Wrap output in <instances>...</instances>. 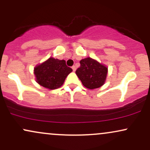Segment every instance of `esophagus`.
<instances>
[{
    "label": "esophagus",
    "mask_w": 150,
    "mask_h": 150,
    "mask_svg": "<svg viewBox=\"0 0 150 150\" xmlns=\"http://www.w3.org/2000/svg\"><path fill=\"white\" fill-rule=\"evenodd\" d=\"M72 69H73V72H75V70H76V67L75 66V65H73V67H72Z\"/></svg>",
    "instance_id": "34e87169"
}]
</instances>
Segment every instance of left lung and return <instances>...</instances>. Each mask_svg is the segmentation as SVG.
Returning a JSON list of instances; mask_svg holds the SVG:
<instances>
[{"mask_svg": "<svg viewBox=\"0 0 150 150\" xmlns=\"http://www.w3.org/2000/svg\"><path fill=\"white\" fill-rule=\"evenodd\" d=\"M80 67L75 73L87 89L99 88L105 83L108 68L96 60L87 57L80 61Z\"/></svg>", "mask_w": 150, "mask_h": 150, "instance_id": "8db88e82", "label": "left lung"}]
</instances>
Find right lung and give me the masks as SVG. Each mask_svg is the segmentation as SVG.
I'll list each match as a JSON object with an SVG mask.
<instances>
[{"label":"right lung","mask_w":150,"mask_h":150,"mask_svg":"<svg viewBox=\"0 0 150 150\" xmlns=\"http://www.w3.org/2000/svg\"><path fill=\"white\" fill-rule=\"evenodd\" d=\"M72 71V68L65 64V60L50 57L34 68V74L39 85L45 88L55 89L63 85L66 77Z\"/></svg>","instance_id":"1"}]
</instances>
